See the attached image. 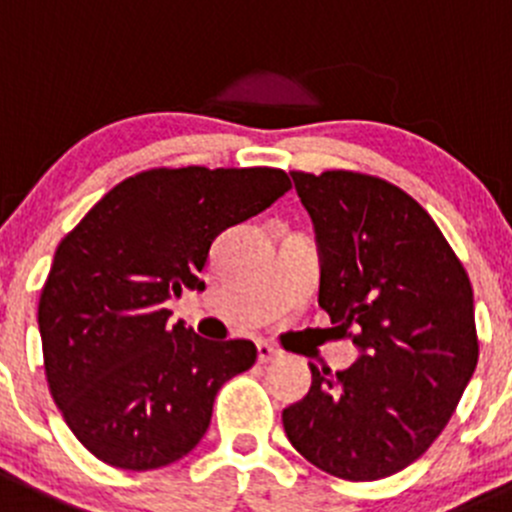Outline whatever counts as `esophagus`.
Here are the masks:
<instances>
[{
    "label": "esophagus",
    "instance_id": "obj_1",
    "mask_svg": "<svg viewBox=\"0 0 512 512\" xmlns=\"http://www.w3.org/2000/svg\"><path fill=\"white\" fill-rule=\"evenodd\" d=\"M278 356H280V351L272 346V343H267V341L257 343V361H260V364H270V361H275Z\"/></svg>",
    "mask_w": 512,
    "mask_h": 512
}]
</instances>
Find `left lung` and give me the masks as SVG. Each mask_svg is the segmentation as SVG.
I'll use <instances>...</instances> for the list:
<instances>
[{"mask_svg": "<svg viewBox=\"0 0 512 512\" xmlns=\"http://www.w3.org/2000/svg\"><path fill=\"white\" fill-rule=\"evenodd\" d=\"M321 255L318 305L353 338L356 364H310L283 409L290 444L341 480H381L429 450L480 356L465 267L407 191L356 171H293Z\"/></svg>", "mask_w": 512, "mask_h": 512, "instance_id": "8db88e82", "label": "left lung"}]
</instances>
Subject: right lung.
Here are the masks:
<instances>
[{
	"mask_svg": "<svg viewBox=\"0 0 512 512\" xmlns=\"http://www.w3.org/2000/svg\"><path fill=\"white\" fill-rule=\"evenodd\" d=\"M290 189L283 169H148L113 186L57 245L40 295L45 376L85 450L121 470L189 455L252 341L169 326L166 300L204 290L209 247Z\"/></svg>",
	"mask_w": 512,
	"mask_h": 512,
	"instance_id": "right-lung-1",
	"label": "right lung"
}]
</instances>
